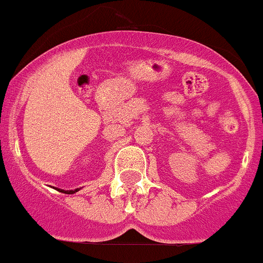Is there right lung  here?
I'll use <instances>...</instances> for the list:
<instances>
[{
	"mask_svg": "<svg viewBox=\"0 0 263 263\" xmlns=\"http://www.w3.org/2000/svg\"><path fill=\"white\" fill-rule=\"evenodd\" d=\"M57 191L62 192V193H66V195H72V193H75V192H78V191H79V189H74V191H63V189L57 188Z\"/></svg>",
	"mask_w": 263,
	"mask_h": 263,
	"instance_id": "right-lung-1",
	"label": "right lung"
}]
</instances>
